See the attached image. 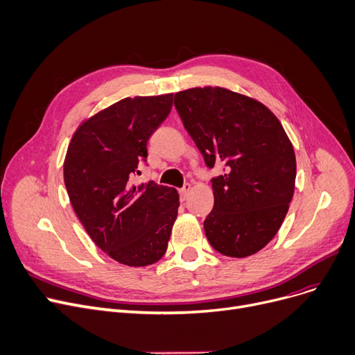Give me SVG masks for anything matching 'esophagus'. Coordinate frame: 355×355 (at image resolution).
Returning a JSON list of instances; mask_svg holds the SVG:
<instances>
[{"label":"esophagus","mask_w":355,"mask_h":355,"mask_svg":"<svg viewBox=\"0 0 355 355\" xmlns=\"http://www.w3.org/2000/svg\"><path fill=\"white\" fill-rule=\"evenodd\" d=\"M191 189H192V187H191L189 183H187V184H184V187H183L182 189H179V193H180V199H182V200H184V199L188 198V195H189Z\"/></svg>","instance_id":"1"}]
</instances>
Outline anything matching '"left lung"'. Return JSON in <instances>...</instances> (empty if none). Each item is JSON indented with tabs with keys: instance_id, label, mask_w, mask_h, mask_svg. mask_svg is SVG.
<instances>
[{
	"instance_id": "left-lung-1",
	"label": "left lung",
	"mask_w": 355,
	"mask_h": 355,
	"mask_svg": "<svg viewBox=\"0 0 355 355\" xmlns=\"http://www.w3.org/2000/svg\"><path fill=\"white\" fill-rule=\"evenodd\" d=\"M183 125L205 159L227 163L212 180L214 209L204 223L209 244L224 256L256 254L273 240L295 192L293 144L260 101L219 87L175 94Z\"/></svg>"
}]
</instances>
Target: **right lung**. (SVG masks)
Wrapping results in <instances>:
<instances>
[{
	"label": "right lung",
	"instance_id": "obj_1",
	"mask_svg": "<svg viewBox=\"0 0 355 355\" xmlns=\"http://www.w3.org/2000/svg\"><path fill=\"white\" fill-rule=\"evenodd\" d=\"M172 105V94L123 98L85 118L67 146L63 179L73 211L91 240L125 266L159 261L176 221L175 188L131 180Z\"/></svg>",
	"mask_w": 355,
	"mask_h": 355
}]
</instances>
